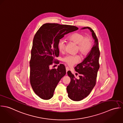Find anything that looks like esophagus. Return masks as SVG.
Returning a JSON list of instances; mask_svg holds the SVG:
<instances>
[{
	"label": "esophagus",
	"instance_id": "esophagus-1",
	"mask_svg": "<svg viewBox=\"0 0 123 123\" xmlns=\"http://www.w3.org/2000/svg\"><path fill=\"white\" fill-rule=\"evenodd\" d=\"M66 72H67H67L69 70V68H68V67H66Z\"/></svg>",
	"mask_w": 123,
	"mask_h": 123
}]
</instances>
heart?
<instances>
[{
  "label": "heart",
  "mask_w": 123,
  "mask_h": 123,
  "mask_svg": "<svg viewBox=\"0 0 123 123\" xmlns=\"http://www.w3.org/2000/svg\"><path fill=\"white\" fill-rule=\"evenodd\" d=\"M69 39L77 45V49L83 55H87L92 49L93 41L92 38L89 36L85 37L83 34L74 33L69 37ZM58 48L60 52L64 51L65 49V42L64 40H60L59 41ZM80 60V56L77 55H67L62 59L63 61L70 67L78 63Z\"/></svg>",
  "instance_id": "heart-1"
}]
</instances>
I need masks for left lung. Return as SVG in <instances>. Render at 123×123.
Segmentation results:
<instances>
[{
	"instance_id": "1",
	"label": "left lung",
	"mask_w": 123,
	"mask_h": 123,
	"mask_svg": "<svg viewBox=\"0 0 123 123\" xmlns=\"http://www.w3.org/2000/svg\"><path fill=\"white\" fill-rule=\"evenodd\" d=\"M88 28L92 32L95 44L91 51L86 55L83 61L78 64L74 69L78 74L75 78L71 71L68 74L71 78V81L67 86L68 96L75 101H80L87 97L96 84L98 72L99 68V58L100 51L99 49L98 39L93 30L89 27H85L82 29Z\"/></svg>"
}]
</instances>
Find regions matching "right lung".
<instances>
[{
	"label": "right lung",
	"instance_id": "right-lung-1",
	"mask_svg": "<svg viewBox=\"0 0 123 123\" xmlns=\"http://www.w3.org/2000/svg\"><path fill=\"white\" fill-rule=\"evenodd\" d=\"M78 29L75 26L46 23L42 25L35 34L30 60V82L37 95L44 100L52 98L60 79L66 74L63 64L57 68L50 69L59 55L58 44L60 39L70 32Z\"/></svg>",
	"mask_w": 123,
	"mask_h": 123
}]
</instances>
